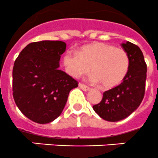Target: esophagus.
Returning <instances> with one entry per match:
<instances>
[{"label": "esophagus", "instance_id": "obj_1", "mask_svg": "<svg viewBox=\"0 0 158 158\" xmlns=\"http://www.w3.org/2000/svg\"><path fill=\"white\" fill-rule=\"evenodd\" d=\"M79 88H81L82 90H83V91H88V90H90V88H89V87H88V86L84 85L83 83H79Z\"/></svg>", "mask_w": 158, "mask_h": 158}]
</instances>
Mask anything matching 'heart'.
I'll use <instances>...</instances> for the list:
<instances>
[{
    "mask_svg": "<svg viewBox=\"0 0 158 158\" xmlns=\"http://www.w3.org/2000/svg\"><path fill=\"white\" fill-rule=\"evenodd\" d=\"M130 57L122 48L97 42L84 46L79 52L68 50L63 57L66 71L74 78L92 70L91 80L106 88H114L125 79L130 68Z\"/></svg>",
    "mask_w": 158,
    "mask_h": 158,
    "instance_id": "heart-1",
    "label": "heart"
}]
</instances>
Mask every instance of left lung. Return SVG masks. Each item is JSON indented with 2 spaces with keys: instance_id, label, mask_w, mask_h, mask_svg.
<instances>
[{
  "instance_id": "obj_1",
  "label": "left lung",
  "mask_w": 158,
  "mask_h": 158,
  "mask_svg": "<svg viewBox=\"0 0 158 158\" xmlns=\"http://www.w3.org/2000/svg\"><path fill=\"white\" fill-rule=\"evenodd\" d=\"M122 47L130 57V68L125 79L119 85L103 93L99 104L92 106L95 112L109 122H118L136 110L143 101L145 92L146 65L140 48L127 41Z\"/></svg>"
}]
</instances>
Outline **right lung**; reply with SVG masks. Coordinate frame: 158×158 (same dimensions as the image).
<instances>
[{
    "label": "right lung",
    "mask_w": 158,
    "mask_h": 158,
    "mask_svg": "<svg viewBox=\"0 0 158 158\" xmlns=\"http://www.w3.org/2000/svg\"><path fill=\"white\" fill-rule=\"evenodd\" d=\"M65 42L43 40L26 46L13 68V97L27 118L40 124L48 123L62 112L69 92L78 82L59 70Z\"/></svg>",
    "instance_id": "right-lung-1"
}]
</instances>
